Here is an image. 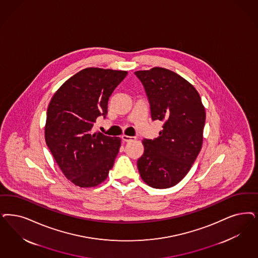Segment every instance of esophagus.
<instances>
[{"mask_svg": "<svg viewBox=\"0 0 258 258\" xmlns=\"http://www.w3.org/2000/svg\"><path fill=\"white\" fill-rule=\"evenodd\" d=\"M122 140L124 141V142H131V141H134L135 140V138L134 137H132V136H127V135H122Z\"/></svg>", "mask_w": 258, "mask_h": 258, "instance_id": "34e87169", "label": "esophagus"}]
</instances>
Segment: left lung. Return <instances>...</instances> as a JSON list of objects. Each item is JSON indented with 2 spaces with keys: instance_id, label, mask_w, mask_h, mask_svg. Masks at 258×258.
Returning a JSON list of instances; mask_svg holds the SVG:
<instances>
[{
  "instance_id": "obj_1",
  "label": "left lung",
  "mask_w": 258,
  "mask_h": 258,
  "mask_svg": "<svg viewBox=\"0 0 258 258\" xmlns=\"http://www.w3.org/2000/svg\"><path fill=\"white\" fill-rule=\"evenodd\" d=\"M134 73L146 90L151 119L163 122L157 138L143 140L139 173L154 188L173 187L187 175L201 151L204 106L195 87L173 71L156 67Z\"/></svg>"
}]
</instances>
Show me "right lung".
<instances>
[{"label": "right lung", "instance_id": "right-lung-1", "mask_svg": "<svg viewBox=\"0 0 258 258\" xmlns=\"http://www.w3.org/2000/svg\"><path fill=\"white\" fill-rule=\"evenodd\" d=\"M126 74L85 69L66 81L50 100L45 143L64 176L78 187H96L113 167L121 139L93 133L92 126L99 116H107L108 99Z\"/></svg>", "mask_w": 258, "mask_h": 258}]
</instances>
